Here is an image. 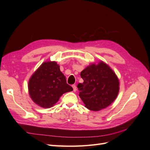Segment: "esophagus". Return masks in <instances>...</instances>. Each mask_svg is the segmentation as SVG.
I'll return each mask as SVG.
<instances>
[{"mask_svg":"<svg viewBox=\"0 0 150 150\" xmlns=\"http://www.w3.org/2000/svg\"><path fill=\"white\" fill-rule=\"evenodd\" d=\"M72 88H73L74 91H76V85L73 84V85L72 86Z\"/></svg>","mask_w":150,"mask_h":150,"instance_id":"1","label":"esophagus"}]
</instances>
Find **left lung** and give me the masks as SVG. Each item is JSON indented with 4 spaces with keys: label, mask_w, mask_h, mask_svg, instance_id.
<instances>
[{
    "label": "left lung",
    "mask_w": 150,
    "mask_h": 150,
    "mask_svg": "<svg viewBox=\"0 0 150 150\" xmlns=\"http://www.w3.org/2000/svg\"><path fill=\"white\" fill-rule=\"evenodd\" d=\"M84 80L78 84L79 96L91 111L106 108L115 100L119 93V80L106 64L100 62L89 66L81 72Z\"/></svg>",
    "instance_id": "left-lung-1"
}]
</instances>
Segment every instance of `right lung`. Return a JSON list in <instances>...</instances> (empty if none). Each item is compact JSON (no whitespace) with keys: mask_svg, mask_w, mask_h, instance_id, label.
Here are the masks:
<instances>
[{"mask_svg":"<svg viewBox=\"0 0 150 150\" xmlns=\"http://www.w3.org/2000/svg\"><path fill=\"white\" fill-rule=\"evenodd\" d=\"M73 90L56 62H45L29 81V92L33 101L42 108L55 104L62 95Z\"/></svg>","mask_w":150,"mask_h":150,"instance_id":"1","label":"right lung"}]
</instances>
